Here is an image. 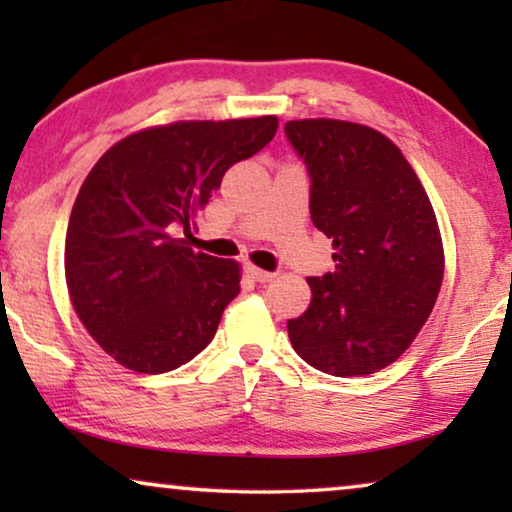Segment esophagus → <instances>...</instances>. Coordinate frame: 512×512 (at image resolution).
<instances>
[{
    "mask_svg": "<svg viewBox=\"0 0 512 512\" xmlns=\"http://www.w3.org/2000/svg\"><path fill=\"white\" fill-rule=\"evenodd\" d=\"M247 272L251 277L256 279V282H261V284H265V282H272V279H275L277 275L275 272H268V270H261V268H256V265H247Z\"/></svg>",
    "mask_w": 512,
    "mask_h": 512,
    "instance_id": "1",
    "label": "esophagus"
}]
</instances>
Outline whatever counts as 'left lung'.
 <instances>
[{
	"label": "left lung",
	"instance_id": "1",
	"mask_svg": "<svg viewBox=\"0 0 512 512\" xmlns=\"http://www.w3.org/2000/svg\"><path fill=\"white\" fill-rule=\"evenodd\" d=\"M284 130L310 172L312 223L335 249V270L307 277L310 307L286 321L291 345L321 373H377L412 345L436 305L445 272L436 212L382 132L335 118Z\"/></svg>",
	"mask_w": 512,
	"mask_h": 512
}]
</instances>
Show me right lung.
Returning a JSON list of instances; mask_svg holds the SVG:
<instances>
[{
    "label": "right lung",
    "instance_id": "right-lung-1",
    "mask_svg": "<svg viewBox=\"0 0 512 512\" xmlns=\"http://www.w3.org/2000/svg\"><path fill=\"white\" fill-rule=\"evenodd\" d=\"M277 116L153 125L116 142L72 207L65 279L81 324L135 373H167L212 342L242 268L193 251L191 223L230 165L275 137Z\"/></svg>",
    "mask_w": 512,
    "mask_h": 512
}]
</instances>
